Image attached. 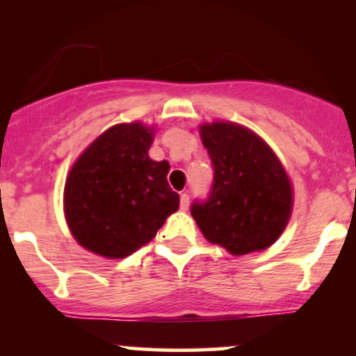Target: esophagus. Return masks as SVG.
I'll return each instance as SVG.
<instances>
[{"label":"esophagus","instance_id":"esophagus-1","mask_svg":"<svg viewBox=\"0 0 356 356\" xmlns=\"http://www.w3.org/2000/svg\"><path fill=\"white\" fill-rule=\"evenodd\" d=\"M187 207H189V194L184 192V194H181V209L187 211Z\"/></svg>","mask_w":356,"mask_h":356}]
</instances>
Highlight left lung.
I'll list each match as a JSON object with an SVG mask.
<instances>
[{"label":"left lung","instance_id":"1","mask_svg":"<svg viewBox=\"0 0 356 356\" xmlns=\"http://www.w3.org/2000/svg\"><path fill=\"white\" fill-rule=\"evenodd\" d=\"M214 167L206 201H194L192 218L204 238L234 256L263 251L283 234L293 209V187L271 147L232 122L201 125Z\"/></svg>","mask_w":356,"mask_h":356}]
</instances>
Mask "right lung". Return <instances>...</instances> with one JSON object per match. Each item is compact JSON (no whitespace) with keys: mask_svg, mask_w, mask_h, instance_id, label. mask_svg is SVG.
<instances>
[{"mask_svg":"<svg viewBox=\"0 0 356 356\" xmlns=\"http://www.w3.org/2000/svg\"><path fill=\"white\" fill-rule=\"evenodd\" d=\"M154 129L140 122L105 130L76 159L65 184L73 238L95 254L122 259L149 243L179 209L169 162L149 157Z\"/></svg>","mask_w":356,"mask_h":356,"instance_id":"right-lung-1","label":"right lung"}]
</instances>
